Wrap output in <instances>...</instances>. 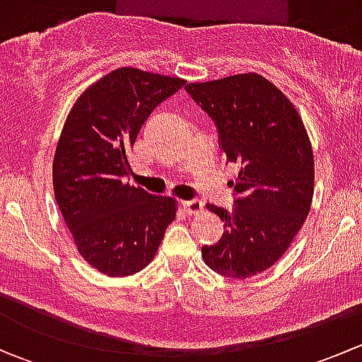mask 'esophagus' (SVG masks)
<instances>
[{
	"mask_svg": "<svg viewBox=\"0 0 362 362\" xmlns=\"http://www.w3.org/2000/svg\"><path fill=\"white\" fill-rule=\"evenodd\" d=\"M182 206H184V210L187 211V214H199V211L203 210V202H199V199H187V202L182 203Z\"/></svg>",
	"mask_w": 362,
	"mask_h": 362,
	"instance_id": "34e87169",
	"label": "esophagus"
}]
</instances>
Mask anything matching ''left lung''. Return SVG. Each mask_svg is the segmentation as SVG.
Masks as SVG:
<instances>
[{
    "label": "left lung",
    "mask_w": 362,
    "mask_h": 362,
    "mask_svg": "<svg viewBox=\"0 0 362 362\" xmlns=\"http://www.w3.org/2000/svg\"><path fill=\"white\" fill-rule=\"evenodd\" d=\"M185 90L214 120L228 163L240 166L235 206L206 204L226 233L203 247V261L222 276L249 279L282 257L308 217L315 180L308 134L293 103L257 73Z\"/></svg>",
    "instance_id": "1"
}]
</instances>
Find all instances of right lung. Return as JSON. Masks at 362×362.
Here are the masks:
<instances>
[{
    "mask_svg": "<svg viewBox=\"0 0 362 362\" xmlns=\"http://www.w3.org/2000/svg\"><path fill=\"white\" fill-rule=\"evenodd\" d=\"M185 80L136 68L113 69L76 100L61 133L52 180L80 255L108 276L144 269L175 221L173 198L126 182L138 133Z\"/></svg>",
    "mask_w": 362,
    "mask_h": 362,
    "instance_id": "add662e5",
    "label": "right lung"
}]
</instances>
